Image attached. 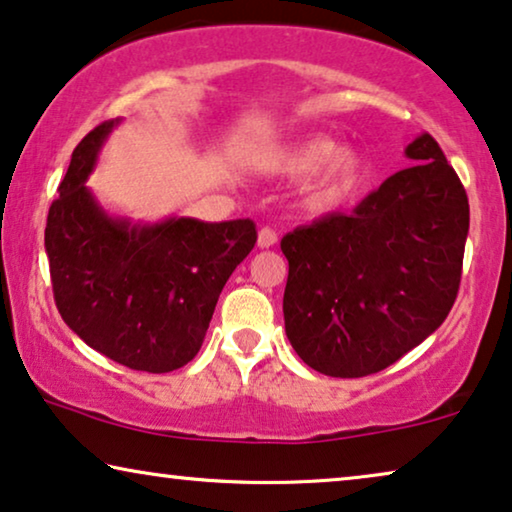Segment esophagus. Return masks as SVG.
<instances>
[{
    "mask_svg": "<svg viewBox=\"0 0 512 512\" xmlns=\"http://www.w3.org/2000/svg\"><path fill=\"white\" fill-rule=\"evenodd\" d=\"M277 244V233L272 228H268V226H263L261 230H258V247L261 249H270V247H275Z\"/></svg>",
    "mask_w": 512,
    "mask_h": 512,
    "instance_id": "obj_1",
    "label": "esophagus"
}]
</instances>
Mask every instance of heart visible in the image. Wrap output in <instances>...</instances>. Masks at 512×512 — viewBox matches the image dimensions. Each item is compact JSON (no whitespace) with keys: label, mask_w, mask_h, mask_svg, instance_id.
<instances>
[{"label":"heart","mask_w":512,"mask_h":512,"mask_svg":"<svg viewBox=\"0 0 512 512\" xmlns=\"http://www.w3.org/2000/svg\"><path fill=\"white\" fill-rule=\"evenodd\" d=\"M275 167L289 177L314 174L312 195L317 202H335L347 195L361 181L363 163L359 153L340 149L335 151L328 139H310L286 146L275 156Z\"/></svg>","instance_id":"1"}]
</instances>
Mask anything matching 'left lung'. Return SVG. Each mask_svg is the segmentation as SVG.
Masks as SVG:
<instances>
[{
  "label": "left lung",
  "mask_w": 512,
  "mask_h": 512,
  "mask_svg": "<svg viewBox=\"0 0 512 512\" xmlns=\"http://www.w3.org/2000/svg\"><path fill=\"white\" fill-rule=\"evenodd\" d=\"M405 156L417 163L352 214L321 216L282 237L286 338L317 373H380L429 338L457 300L466 191L429 132Z\"/></svg>",
  "instance_id": "obj_1"
}]
</instances>
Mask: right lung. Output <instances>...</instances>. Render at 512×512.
<instances>
[{"mask_svg": "<svg viewBox=\"0 0 512 512\" xmlns=\"http://www.w3.org/2000/svg\"><path fill=\"white\" fill-rule=\"evenodd\" d=\"M116 123L81 139L48 209L53 298L88 347L132 370L170 373L200 352L223 286L254 249L256 223L111 219L86 179Z\"/></svg>", "mask_w": 512, "mask_h": 512, "instance_id": "add662e5", "label": "right lung"}]
</instances>
